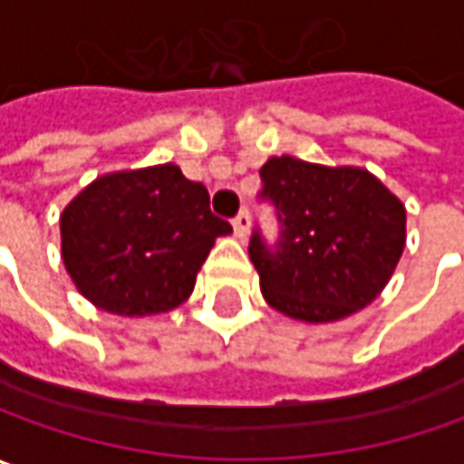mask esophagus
<instances>
[{
	"mask_svg": "<svg viewBox=\"0 0 464 464\" xmlns=\"http://www.w3.org/2000/svg\"><path fill=\"white\" fill-rule=\"evenodd\" d=\"M248 228H251V218H248L246 210H241L238 216L233 218V231H236V236L244 241V238L248 236Z\"/></svg>",
	"mask_w": 464,
	"mask_h": 464,
	"instance_id": "34e87169",
	"label": "esophagus"
}]
</instances>
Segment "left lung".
Returning a JSON list of instances; mask_svg holds the SVG:
<instances>
[{"mask_svg": "<svg viewBox=\"0 0 464 464\" xmlns=\"http://www.w3.org/2000/svg\"><path fill=\"white\" fill-rule=\"evenodd\" d=\"M262 192L277 210L275 246L251 233L264 300L295 321L331 324L370 305L406 246V208L367 169L272 156Z\"/></svg>", "mask_w": 464, "mask_h": 464, "instance_id": "1", "label": "left lung"}]
</instances>
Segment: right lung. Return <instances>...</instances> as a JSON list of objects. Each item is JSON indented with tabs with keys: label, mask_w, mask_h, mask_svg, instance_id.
Here are the masks:
<instances>
[{
	"label": "right lung",
	"mask_w": 464,
	"mask_h": 464,
	"mask_svg": "<svg viewBox=\"0 0 464 464\" xmlns=\"http://www.w3.org/2000/svg\"><path fill=\"white\" fill-rule=\"evenodd\" d=\"M231 223L210 213L205 184L159 164L97 177L61 216V256L89 303L115 315L182 305Z\"/></svg>",
	"instance_id": "obj_1"
}]
</instances>
